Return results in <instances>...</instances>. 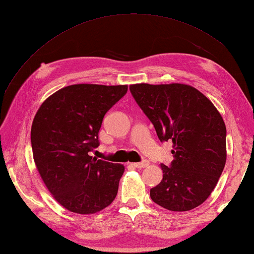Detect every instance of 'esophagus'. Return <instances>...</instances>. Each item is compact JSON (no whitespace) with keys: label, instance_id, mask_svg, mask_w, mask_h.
I'll use <instances>...</instances> for the list:
<instances>
[{"label":"esophagus","instance_id":"34e87169","mask_svg":"<svg viewBox=\"0 0 254 254\" xmlns=\"http://www.w3.org/2000/svg\"><path fill=\"white\" fill-rule=\"evenodd\" d=\"M131 165L133 167H135V168H145V167H147L149 165V161L146 160V159H144V160L141 161V163H133Z\"/></svg>","mask_w":254,"mask_h":254}]
</instances>
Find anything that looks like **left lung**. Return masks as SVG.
Wrapping results in <instances>:
<instances>
[{"instance_id": "1", "label": "left lung", "mask_w": 254, "mask_h": 254, "mask_svg": "<svg viewBox=\"0 0 254 254\" xmlns=\"http://www.w3.org/2000/svg\"><path fill=\"white\" fill-rule=\"evenodd\" d=\"M130 91L160 142H172L174 160L161 164L163 180L150 189L166 209L197 207L216 187L226 164V126L207 97L185 84H134Z\"/></svg>"}]
</instances>
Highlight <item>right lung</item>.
<instances>
[{
    "instance_id": "obj_1",
    "label": "right lung",
    "mask_w": 254,
    "mask_h": 254,
    "mask_svg": "<svg viewBox=\"0 0 254 254\" xmlns=\"http://www.w3.org/2000/svg\"><path fill=\"white\" fill-rule=\"evenodd\" d=\"M127 85L66 86L42 102L31 126L34 160L41 179L64 208L95 214L116 198L124 166L97 159L98 133Z\"/></svg>"
}]
</instances>
